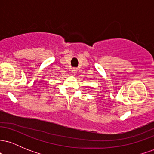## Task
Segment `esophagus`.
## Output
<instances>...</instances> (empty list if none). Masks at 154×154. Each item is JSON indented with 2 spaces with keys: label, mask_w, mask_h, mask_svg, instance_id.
Instances as JSON below:
<instances>
[{
  "label": "esophagus",
  "mask_w": 154,
  "mask_h": 154,
  "mask_svg": "<svg viewBox=\"0 0 154 154\" xmlns=\"http://www.w3.org/2000/svg\"><path fill=\"white\" fill-rule=\"evenodd\" d=\"M72 74H73V75H77V68H73V69H72Z\"/></svg>",
  "instance_id": "34e87169"
}]
</instances>
